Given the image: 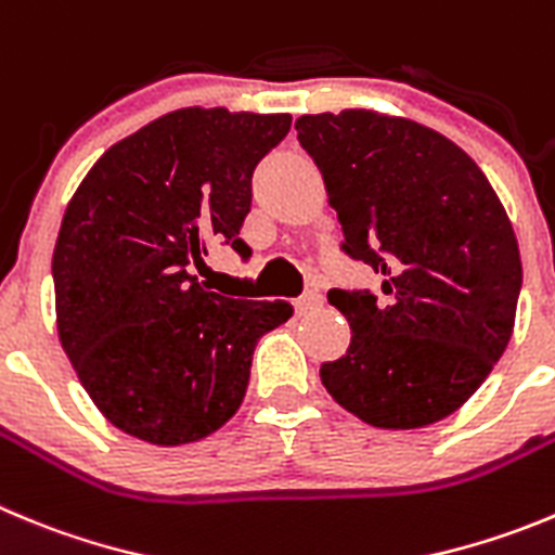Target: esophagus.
Here are the masks:
<instances>
[{
  "label": "esophagus",
  "instance_id": "34e87169",
  "mask_svg": "<svg viewBox=\"0 0 555 555\" xmlns=\"http://www.w3.org/2000/svg\"><path fill=\"white\" fill-rule=\"evenodd\" d=\"M324 302V297L319 294V288H311V292H305L302 297H297V302H294V308H297L299 317H305V313H313L319 311Z\"/></svg>",
  "mask_w": 555,
  "mask_h": 555
}]
</instances>
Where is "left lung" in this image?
Segmentation results:
<instances>
[{"label":"left lung","instance_id":"1","mask_svg":"<svg viewBox=\"0 0 555 555\" xmlns=\"http://www.w3.org/2000/svg\"><path fill=\"white\" fill-rule=\"evenodd\" d=\"M297 140L338 211L340 250L383 272V294H327L349 327L322 383L379 429H418L460 410L515 327L522 267L490 181L443 134L369 109L302 115Z\"/></svg>","mask_w":555,"mask_h":555}]
</instances>
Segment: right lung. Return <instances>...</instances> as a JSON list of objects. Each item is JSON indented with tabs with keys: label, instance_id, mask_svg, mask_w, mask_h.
Returning <instances> with one entry per match:
<instances>
[{
	"label": "right lung",
	"instance_id": "obj_1",
	"mask_svg": "<svg viewBox=\"0 0 555 555\" xmlns=\"http://www.w3.org/2000/svg\"><path fill=\"white\" fill-rule=\"evenodd\" d=\"M292 115L178 109L112 145L65 208L52 278L57 333L109 424L154 446L220 429L242 404L256 344L286 322L283 299L206 292L208 244L250 215L253 172Z\"/></svg>",
	"mask_w": 555,
	"mask_h": 555
}]
</instances>
